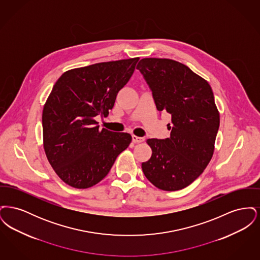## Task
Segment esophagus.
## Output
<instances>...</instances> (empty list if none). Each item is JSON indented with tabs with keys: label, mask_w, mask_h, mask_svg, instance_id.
Returning <instances> with one entry per match:
<instances>
[{
	"label": "esophagus",
	"mask_w": 260,
	"mask_h": 260,
	"mask_svg": "<svg viewBox=\"0 0 260 260\" xmlns=\"http://www.w3.org/2000/svg\"><path fill=\"white\" fill-rule=\"evenodd\" d=\"M133 141L135 143H140V142L144 141V138L143 137H139V136H133Z\"/></svg>",
	"instance_id": "esophagus-1"
}]
</instances>
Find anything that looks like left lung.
<instances>
[{"mask_svg": "<svg viewBox=\"0 0 260 260\" xmlns=\"http://www.w3.org/2000/svg\"><path fill=\"white\" fill-rule=\"evenodd\" d=\"M136 69L143 75L158 111L172 115L171 136L150 138L148 161L141 168L157 188L176 191L190 185L209 165L219 127V112L209 83L180 62L143 58Z\"/></svg>", "mask_w": 260, "mask_h": 260, "instance_id": "obj_1", "label": "left lung"}]
</instances>
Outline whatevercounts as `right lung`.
<instances>
[{
  "mask_svg": "<svg viewBox=\"0 0 260 260\" xmlns=\"http://www.w3.org/2000/svg\"><path fill=\"white\" fill-rule=\"evenodd\" d=\"M139 57L101 62L66 71L56 81L43 109L44 149L62 181L86 189L111 170L132 136L99 129L96 116H107L128 82Z\"/></svg>",
  "mask_w": 260,
  "mask_h": 260,
  "instance_id": "1",
  "label": "right lung"
}]
</instances>
